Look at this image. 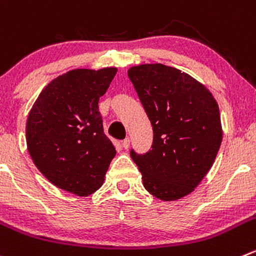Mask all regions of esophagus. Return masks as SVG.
<instances>
[{
  "mask_svg": "<svg viewBox=\"0 0 256 256\" xmlns=\"http://www.w3.org/2000/svg\"><path fill=\"white\" fill-rule=\"evenodd\" d=\"M121 145H122V148H128V146H130V138H125V140H122V144H121Z\"/></svg>",
  "mask_w": 256,
  "mask_h": 256,
  "instance_id": "esophagus-1",
  "label": "esophagus"
}]
</instances>
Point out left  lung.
Instances as JSON below:
<instances>
[{
    "label": "left lung",
    "mask_w": 256,
    "mask_h": 256,
    "mask_svg": "<svg viewBox=\"0 0 256 256\" xmlns=\"http://www.w3.org/2000/svg\"><path fill=\"white\" fill-rule=\"evenodd\" d=\"M128 75L154 131L151 150H131V158L151 195L181 199L204 178L222 145L218 102L202 84L175 68L148 64Z\"/></svg>",
    "instance_id": "obj_1"
}]
</instances>
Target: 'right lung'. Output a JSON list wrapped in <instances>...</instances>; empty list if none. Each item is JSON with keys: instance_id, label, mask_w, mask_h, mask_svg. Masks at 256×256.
<instances>
[{"instance_id": "obj_1", "label": "right lung", "mask_w": 256, "mask_h": 256, "mask_svg": "<svg viewBox=\"0 0 256 256\" xmlns=\"http://www.w3.org/2000/svg\"><path fill=\"white\" fill-rule=\"evenodd\" d=\"M118 68H78L52 80L32 106L27 150L42 175L62 190L88 196L104 182L116 150L104 132L98 100Z\"/></svg>"}]
</instances>
